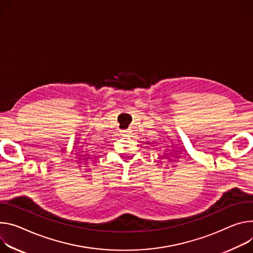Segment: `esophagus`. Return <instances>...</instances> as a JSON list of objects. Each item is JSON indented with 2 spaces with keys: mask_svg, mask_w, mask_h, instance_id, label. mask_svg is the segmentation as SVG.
Returning <instances> with one entry per match:
<instances>
[{
  "mask_svg": "<svg viewBox=\"0 0 253 253\" xmlns=\"http://www.w3.org/2000/svg\"><path fill=\"white\" fill-rule=\"evenodd\" d=\"M130 134H131V130H130V129L122 130V135H123V136H129Z\"/></svg>",
  "mask_w": 253,
  "mask_h": 253,
  "instance_id": "34e87169",
  "label": "esophagus"
}]
</instances>
